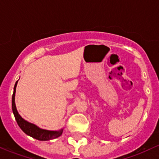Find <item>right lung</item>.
Returning <instances> with one entry per match:
<instances>
[{"instance_id":"obj_1","label":"right lung","mask_w":159,"mask_h":159,"mask_svg":"<svg viewBox=\"0 0 159 159\" xmlns=\"http://www.w3.org/2000/svg\"><path fill=\"white\" fill-rule=\"evenodd\" d=\"M17 82H18V80L16 82L15 85H14V93H13L12 96V110L13 113H14V117H15L16 121H17V124H18L19 127L21 129V130H22L24 133L27 134V135H29V136L40 141H49L60 137V135H62V133H63V129H60V130L57 131H51L40 129V127H38L37 125L27 122V120L24 119L20 116L18 112H17V107H16L15 105V93Z\"/></svg>"}]
</instances>
